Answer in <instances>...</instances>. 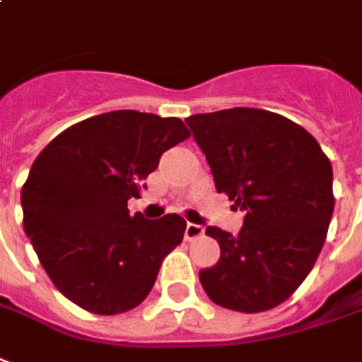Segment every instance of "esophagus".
<instances>
[{
  "label": "esophagus",
  "instance_id": "1",
  "mask_svg": "<svg viewBox=\"0 0 362 362\" xmlns=\"http://www.w3.org/2000/svg\"><path fill=\"white\" fill-rule=\"evenodd\" d=\"M204 235V227L198 223H188L186 225V231H184V237H186V241H194V239H198Z\"/></svg>",
  "mask_w": 362,
  "mask_h": 362
}]
</instances>
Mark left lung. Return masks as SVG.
Instances as JSON below:
<instances>
[{
    "label": "left lung",
    "mask_w": 362,
    "mask_h": 362,
    "mask_svg": "<svg viewBox=\"0 0 362 362\" xmlns=\"http://www.w3.org/2000/svg\"><path fill=\"white\" fill-rule=\"evenodd\" d=\"M217 192L245 211L237 235L207 227L216 267L199 270L211 302L267 312L286 302L322 252L333 216V170L320 143L294 121L255 107L189 115Z\"/></svg>",
    "instance_id": "left-lung-1"
}]
</instances>
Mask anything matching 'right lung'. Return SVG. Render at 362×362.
<instances>
[{"label": "right lung", "mask_w": 362, "mask_h": 362, "mask_svg": "<svg viewBox=\"0 0 362 362\" xmlns=\"http://www.w3.org/2000/svg\"><path fill=\"white\" fill-rule=\"evenodd\" d=\"M189 137L178 117L119 110L64 129L23 184V227L42 269L76 305L100 315L137 308L184 239L176 214L129 216L164 151Z\"/></svg>", "instance_id": "add662e5"}]
</instances>
